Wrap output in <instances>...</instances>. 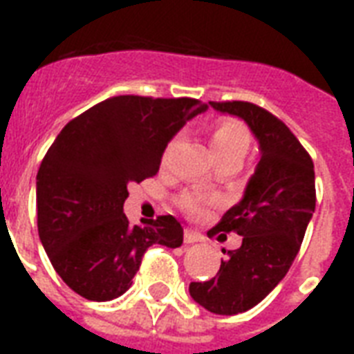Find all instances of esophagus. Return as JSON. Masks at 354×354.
<instances>
[{
    "label": "esophagus",
    "instance_id": "esophagus-1",
    "mask_svg": "<svg viewBox=\"0 0 354 354\" xmlns=\"http://www.w3.org/2000/svg\"><path fill=\"white\" fill-rule=\"evenodd\" d=\"M185 242L187 244H194V242H202L204 241V235L198 232H193V230H185V235H183Z\"/></svg>",
    "mask_w": 354,
    "mask_h": 354
}]
</instances>
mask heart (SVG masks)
I'll use <instances>...</instances> for the list:
<instances>
[{"label": "heart", "instance_id": "1", "mask_svg": "<svg viewBox=\"0 0 354 354\" xmlns=\"http://www.w3.org/2000/svg\"><path fill=\"white\" fill-rule=\"evenodd\" d=\"M176 141L178 139H174L169 145L167 154L174 149ZM250 145H252V136L248 132V128L236 119H221L211 128V149H213L216 160L221 163H239L241 165V161L244 160V156L250 150ZM207 185H211V180L204 182V187H207ZM191 211L200 213V211H204V205L198 204V202H193Z\"/></svg>", "mask_w": 354, "mask_h": 354}]
</instances>
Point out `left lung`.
Listing matches in <instances>:
<instances>
[{"instance_id": "left-lung-1", "label": "left lung", "mask_w": 354, "mask_h": 354, "mask_svg": "<svg viewBox=\"0 0 354 354\" xmlns=\"http://www.w3.org/2000/svg\"><path fill=\"white\" fill-rule=\"evenodd\" d=\"M209 104L244 119L261 149L242 200L213 227V233L241 235V248L227 252L215 277L189 285L198 305L232 316L263 301L294 263L316 209L314 163L290 128L268 110L246 101Z\"/></svg>"}]
</instances>
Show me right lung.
Here are the masks:
<instances>
[{
    "instance_id": "right-lung-1",
    "label": "right lung",
    "mask_w": 354,
    "mask_h": 354,
    "mask_svg": "<svg viewBox=\"0 0 354 354\" xmlns=\"http://www.w3.org/2000/svg\"><path fill=\"white\" fill-rule=\"evenodd\" d=\"M207 104L198 99L118 95L66 124L36 176L38 235L62 281L90 301L130 288L152 244L182 246L172 215L132 226L128 185L160 171L167 143Z\"/></svg>"
}]
</instances>
